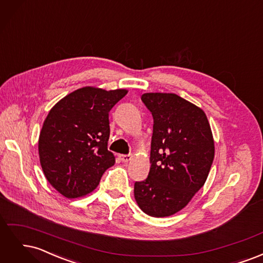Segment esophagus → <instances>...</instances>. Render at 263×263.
<instances>
[{
    "label": "esophagus",
    "mask_w": 263,
    "mask_h": 263,
    "mask_svg": "<svg viewBox=\"0 0 263 263\" xmlns=\"http://www.w3.org/2000/svg\"><path fill=\"white\" fill-rule=\"evenodd\" d=\"M118 158L122 162H128L132 159V156L130 155H118Z\"/></svg>",
    "instance_id": "34e87169"
}]
</instances>
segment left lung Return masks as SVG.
<instances>
[{"label": "left lung", "mask_w": 263, "mask_h": 263, "mask_svg": "<svg viewBox=\"0 0 263 263\" xmlns=\"http://www.w3.org/2000/svg\"><path fill=\"white\" fill-rule=\"evenodd\" d=\"M141 101L154 117L150 171L136 182L140 210L166 217L184 209L208 179L215 146L204 110L174 93H145Z\"/></svg>", "instance_id": "8db88e82"}]
</instances>
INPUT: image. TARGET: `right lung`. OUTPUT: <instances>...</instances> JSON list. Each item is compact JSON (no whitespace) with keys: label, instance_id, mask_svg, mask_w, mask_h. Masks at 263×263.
<instances>
[{"label":"right lung","instance_id":"1","mask_svg":"<svg viewBox=\"0 0 263 263\" xmlns=\"http://www.w3.org/2000/svg\"><path fill=\"white\" fill-rule=\"evenodd\" d=\"M127 90L84 86L61 99L47 115L39 134L42 169L50 184L67 198L97 189L115 157L107 150L108 113Z\"/></svg>","mask_w":263,"mask_h":263}]
</instances>
